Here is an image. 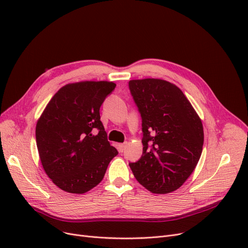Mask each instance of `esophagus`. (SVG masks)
Here are the masks:
<instances>
[{
	"instance_id": "obj_1",
	"label": "esophagus",
	"mask_w": 248,
	"mask_h": 248,
	"mask_svg": "<svg viewBox=\"0 0 248 248\" xmlns=\"http://www.w3.org/2000/svg\"><path fill=\"white\" fill-rule=\"evenodd\" d=\"M126 146H127L126 142H124V144H120V145H119V150H120V152L123 153V152L125 150Z\"/></svg>"
}]
</instances>
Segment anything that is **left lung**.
<instances>
[{
  "label": "left lung",
  "instance_id": "8db88e82",
  "mask_svg": "<svg viewBox=\"0 0 248 248\" xmlns=\"http://www.w3.org/2000/svg\"><path fill=\"white\" fill-rule=\"evenodd\" d=\"M129 91L141 117L142 155L129 163L139 183L155 194L180 188L201 157L200 117L182 90L162 79L131 80Z\"/></svg>",
  "mask_w": 248,
  "mask_h": 248
}]
</instances>
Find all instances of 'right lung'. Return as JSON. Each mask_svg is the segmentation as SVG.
Segmentation results:
<instances>
[{
	"instance_id": "add662e5",
	"label": "right lung",
	"mask_w": 248,
	"mask_h": 248,
	"mask_svg": "<svg viewBox=\"0 0 248 248\" xmlns=\"http://www.w3.org/2000/svg\"><path fill=\"white\" fill-rule=\"evenodd\" d=\"M115 88L108 81L61 87L36 124V144L45 173L61 190L83 194L98 185L119 154L110 146L99 108Z\"/></svg>"
}]
</instances>
